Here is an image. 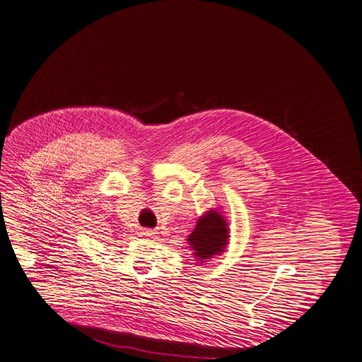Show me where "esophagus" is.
I'll return each mask as SVG.
<instances>
[{"instance_id": "esophagus-1", "label": "esophagus", "mask_w": 362, "mask_h": 362, "mask_svg": "<svg viewBox=\"0 0 362 362\" xmlns=\"http://www.w3.org/2000/svg\"><path fill=\"white\" fill-rule=\"evenodd\" d=\"M141 235H143L144 238H150V236H153V231H151V230H144V231L141 233Z\"/></svg>"}]
</instances>
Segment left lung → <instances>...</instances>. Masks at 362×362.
Here are the masks:
<instances>
[{"label":"left lung","instance_id":"8db88e82","mask_svg":"<svg viewBox=\"0 0 362 362\" xmlns=\"http://www.w3.org/2000/svg\"><path fill=\"white\" fill-rule=\"evenodd\" d=\"M194 257L203 263L221 254L228 243V227L226 218L216 211H209L198 218V223L188 236Z\"/></svg>","mask_w":362,"mask_h":362}]
</instances>
